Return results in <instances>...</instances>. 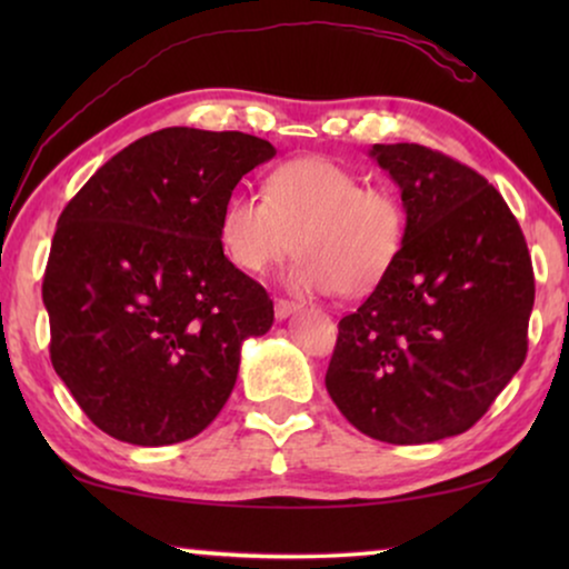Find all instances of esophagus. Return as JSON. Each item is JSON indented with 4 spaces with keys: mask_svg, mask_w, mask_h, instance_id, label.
Masks as SVG:
<instances>
[{
    "mask_svg": "<svg viewBox=\"0 0 569 569\" xmlns=\"http://www.w3.org/2000/svg\"><path fill=\"white\" fill-rule=\"evenodd\" d=\"M298 310H300L298 302H290V300H277L274 302V313H277L279 321H284V318H290L292 313H298Z\"/></svg>",
    "mask_w": 569,
    "mask_h": 569,
    "instance_id": "34e87169",
    "label": "esophagus"
}]
</instances>
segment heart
Returning <instances> with one entry per match:
<instances>
[{
	"mask_svg": "<svg viewBox=\"0 0 569 569\" xmlns=\"http://www.w3.org/2000/svg\"><path fill=\"white\" fill-rule=\"evenodd\" d=\"M220 246L246 274H267L295 251L298 292L362 298L383 282L407 238V212L393 191L365 186L329 158H298L271 170L263 197L238 191L220 214Z\"/></svg>",
	"mask_w": 569,
	"mask_h": 569,
	"instance_id": "1",
	"label": "heart"
}]
</instances>
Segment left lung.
<instances>
[{
    "label": "left lung",
    "instance_id": "obj_1",
    "mask_svg": "<svg viewBox=\"0 0 569 569\" xmlns=\"http://www.w3.org/2000/svg\"><path fill=\"white\" fill-rule=\"evenodd\" d=\"M370 158L399 186L407 238L383 282L339 321L326 391L368 438H453L526 360L531 256L477 170L409 142L372 144Z\"/></svg>",
    "mask_w": 569,
    "mask_h": 569
}]
</instances>
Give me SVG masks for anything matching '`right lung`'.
Wrapping results in <instances>:
<instances>
[{"instance_id":"1","label":"right lung","mask_w":569,"mask_h":569,"mask_svg":"<svg viewBox=\"0 0 569 569\" xmlns=\"http://www.w3.org/2000/svg\"><path fill=\"white\" fill-rule=\"evenodd\" d=\"M277 154L243 131H152L77 191L43 274L51 362L84 415L131 446L199 435L274 302L220 246L240 178Z\"/></svg>"}]
</instances>
